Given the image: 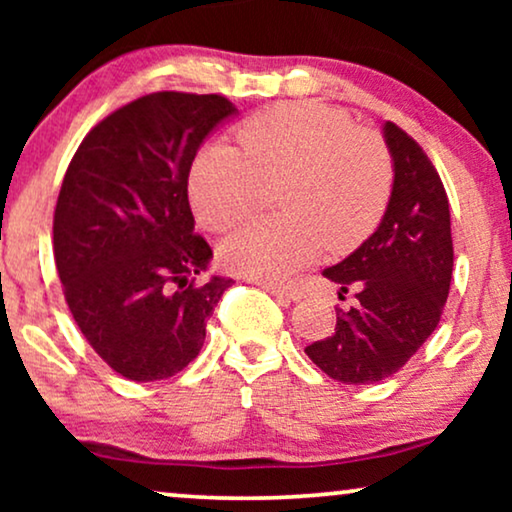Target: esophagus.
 <instances>
[{"instance_id": "obj_1", "label": "esophagus", "mask_w": 512, "mask_h": 512, "mask_svg": "<svg viewBox=\"0 0 512 512\" xmlns=\"http://www.w3.org/2000/svg\"><path fill=\"white\" fill-rule=\"evenodd\" d=\"M265 291L272 293L279 303H296V300L303 298V293L293 286H277V284H265Z\"/></svg>"}]
</instances>
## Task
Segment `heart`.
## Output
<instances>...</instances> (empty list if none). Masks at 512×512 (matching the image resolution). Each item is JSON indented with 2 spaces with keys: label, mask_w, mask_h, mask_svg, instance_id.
Masks as SVG:
<instances>
[{
  "label": "heart",
  "mask_w": 512,
  "mask_h": 512,
  "mask_svg": "<svg viewBox=\"0 0 512 512\" xmlns=\"http://www.w3.org/2000/svg\"><path fill=\"white\" fill-rule=\"evenodd\" d=\"M244 153L209 146L195 158L188 191L202 226L221 233L254 212L263 186L284 184L282 221H251L221 244L237 275L284 282L317 261L366 240L387 209L394 167L377 132L354 128L324 104H277L240 130Z\"/></svg>",
  "instance_id": "b5f03b06"
}]
</instances>
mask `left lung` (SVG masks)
<instances>
[{
	"instance_id": "8db88e82",
	"label": "left lung",
	"mask_w": 512,
	"mask_h": 512,
	"mask_svg": "<svg viewBox=\"0 0 512 512\" xmlns=\"http://www.w3.org/2000/svg\"><path fill=\"white\" fill-rule=\"evenodd\" d=\"M394 184L380 226L324 277L354 289L331 338L305 354L342 384H373L398 373L436 331L452 282L450 202L436 167L415 139L382 125Z\"/></svg>"
}]
</instances>
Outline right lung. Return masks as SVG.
<instances>
[{"label": "right lung", "instance_id": "obj_1", "mask_svg": "<svg viewBox=\"0 0 512 512\" xmlns=\"http://www.w3.org/2000/svg\"><path fill=\"white\" fill-rule=\"evenodd\" d=\"M237 116L221 95L153 93L88 132L62 181L53 254L69 312L100 359L132 382L167 380L200 354L228 277L195 275L188 174L202 142Z\"/></svg>", "mask_w": 512, "mask_h": 512}]
</instances>
